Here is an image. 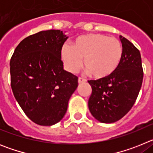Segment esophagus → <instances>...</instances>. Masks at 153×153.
Masks as SVG:
<instances>
[{
	"mask_svg": "<svg viewBox=\"0 0 153 153\" xmlns=\"http://www.w3.org/2000/svg\"><path fill=\"white\" fill-rule=\"evenodd\" d=\"M78 82H79V83H85V82H86V79H83V78L82 77H79V79H78Z\"/></svg>",
	"mask_w": 153,
	"mask_h": 153,
	"instance_id": "obj_1",
	"label": "esophagus"
}]
</instances>
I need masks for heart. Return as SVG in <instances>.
Wrapping results in <instances>:
<instances>
[{"label": "heart", "instance_id": "1", "mask_svg": "<svg viewBox=\"0 0 153 153\" xmlns=\"http://www.w3.org/2000/svg\"><path fill=\"white\" fill-rule=\"evenodd\" d=\"M61 58L69 72H77L83 60V67L96 79L106 78L117 70L122 60L123 49L114 36L90 33L76 38L71 47L61 48Z\"/></svg>", "mask_w": 153, "mask_h": 153}]
</instances>
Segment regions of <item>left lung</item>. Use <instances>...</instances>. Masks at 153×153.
I'll use <instances>...</instances> for the list:
<instances>
[{
    "mask_svg": "<svg viewBox=\"0 0 153 153\" xmlns=\"http://www.w3.org/2000/svg\"><path fill=\"white\" fill-rule=\"evenodd\" d=\"M120 38L123 54L117 70L106 78L88 80L92 87L89 109L94 118L104 123L117 122L130 110L143 83L140 51L121 35Z\"/></svg>",
    "mask_w": 153,
    "mask_h": 153,
    "instance_id": "8db88e82",
    "label": "left lung"
}]
</instances>
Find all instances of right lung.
Masks as SVG:
<instances>
[{"label": "right lung", "mask_w": 153, "mask_h": 153, "mask_svg": "<svg viewBox=\"0 0 153 153\" xmlns=\"http://www.w3.org/2000/svg\"><path fill=\"white\" fill-rule=\"evenodd\" d=\"M68 36L60 30L40 31L18 44L10 62V85L27 117L40 126L60 122L78 86L63 70L61 48Z\"/></svg>", "instance_id": "obj_1"}]
</instances>
